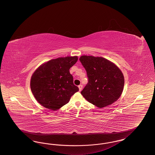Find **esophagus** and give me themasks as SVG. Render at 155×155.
Instances as JSON below:
<instances>
[{"label": "esophagus", "mask_w": 155, "mask_h": 155, "mask_svg": "<svg viewBox=\"0 0 155 155\" xmlns=\"http://www.w3.org/2000/svg\"><path fill=\"white\" fill-rule=\"evenodd\" d=\"M78 88H79V91H81V90H82V85H80L78 86Z\"/></svg>", "instance_id": "1"}]
</instances>
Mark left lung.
Instances as JSON below:
<instances>
[{"label":"left lung","instance_id":"obj_1","mask_svg":"<svg viewBox=\"0 0 155 155\" xmlns=\"http://www.w3.org/2000/svg\"><path fill=\"white\" fill-rule=\"evenodd\" d=\"M80 61L88 78L81 95L99 108L116 102L121 96L124 85L123 74L118 67L102 57L82 56Z\"/></svg>","mask_w":155,"mask_h":155}]
</instances>
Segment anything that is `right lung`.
I'll list each match as a JSON object with an SVG mask.
<instances>
[{"label": "right lung", "mask_w": 155, "mask_h": 155, "mask_svg": "<svg viewBox=\"0 0 155 155\" xmlns=\"http://www.w3.org/2000/svg\"><path fill=\"white\" fill-rule=\"evenodd\" d=\"M77 60V56L52 59L35 70L31 77L30 87L41 105L56 110L68 103L71 96L79 91L69 70Z\"/></svg>", "instance_id": "add662e5"}]
</instances>
